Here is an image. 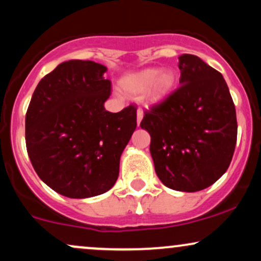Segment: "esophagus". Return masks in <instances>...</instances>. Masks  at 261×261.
I'll return each instance as SVG.
<instances>
[{"label": "esophagus", "mask_w": 261, "mask_h": 261, "mask_svg": "<svg viewBox=\"0 0 261 261\" xmlns=\"http://www.w3.org/2000/svg\"><path fill=\"white\" fill-rule=\"evenodd\" d=\"M142 118H143V113L141 112V110H137L136 119H137V125H139V126H140V124H141V120H142Z\"/></svg>", "instance_id": "34e87169"}]
</instances>
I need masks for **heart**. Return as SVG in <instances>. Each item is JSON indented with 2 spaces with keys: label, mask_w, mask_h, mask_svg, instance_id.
<instances>
[{
  "label": "heart",
  "mask_w": 261,
  "mask_h": 261,
  "mask_svg": "<svg viewBox=\"0 0 261 261\" xmlns=\"http://www.w3.org/2000/svg\"><path fill=\"white\" fill-rule=\"evenodd\" d=\"M178 82L179 76L174 68L147 67L126 74L120 83L122 89L131 95L146 93V100L155 106L168 99L178 87Z\"/></svg>",
  "instance_id": "b5f03b06"
}]
</instances>
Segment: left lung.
<instances>
[{"instance_id":"obj_1","label":"left lung","mask_w":261,"mask_h":261,"mask_svg":"<svg viewBox=\"0 0 261 261\" xmlns=\"http://www.w3.org/2000/svg\"><path fill=\"white\" fill-rule=\"evenodd\" d=\"M180 87L145 113L155 174L167 188L195 193L228 169L237 142L236 108L223 76L190 54L179 56Z\"/></svg>"}]
</instances>
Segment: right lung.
<instances>
[{
	"instance_id": "obj_1",
	"label": "right lung",
	"mask_w": 261,
	"mask_h": 261,
	"mask_svg": "<svg viewBox=\"0 0 261 261\" xmlns=\"http://www.w3.org/2000/svg\"><path fill=\"white\" fill-rule=\"evenodd\" d=\"M108 68L70 60L41 79L25 115L33 168L56 193L87 199L107 193L119 176L120 157L133 136L136 108L106 110Z\"/></svg>"
}]
</instances>
